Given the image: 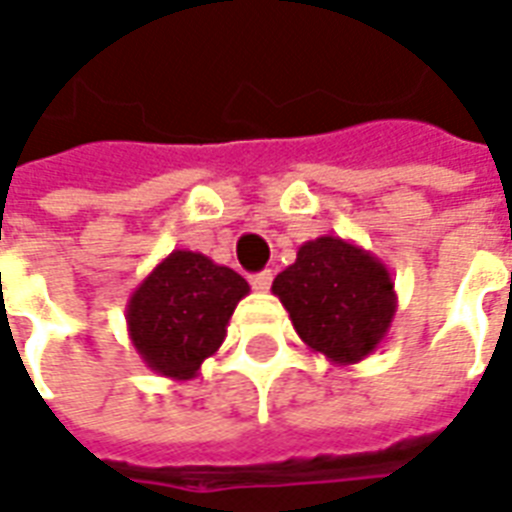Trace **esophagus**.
Listing matches in <instances>:
<instances>
[{"instance_id":"esophagus-1","label":"esophagus","mask_w":512,"mask_h":512,"mask_svg":"<svg viewBox=\"0 0 512 512\" xmlns=\"http://www.w3.org/2000/svg\"><path fill=\"white\" fill-rule=\"evenodd\" d=\"M271 271H260V274H252V277H249V282H252V288L255 290H260V293H266L268 288H271Z\"/></svg>"}]
</instances>
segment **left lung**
<instances>
[{
  "instance_id": "1",
  "label": "left lung",
  "mask_w": 512,
  "mask_h": 512,
  "mask_svg": "<svg viewBox=\"0 0 512 512\" xmlns=\"http://www.w3.org/2000/svg\"><path fill=\"white\" fill-rule=\"evenodd\" d=\"M293 329L334 365H356L386 340L397 310L389 268L340 235L299 246L296 263L274 279Z\"/></svg>"
}]
</instances>
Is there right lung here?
I'll return each instance as SVG.
<instances>
[{
    "label": "right lung",
    "mask_w": 512,
    "mask_h": 512,
    "mask_svg": "<svg viewBox=\"0 0 512 512\" xmlns=\"http://www.w3.org/2000/svg\"><path fill=\"white\" fill-rule=\"evenodd\" d=\"M246 293L249 282L233 268L200 252L175 249L131 293L128 337L153 373L189 381L219 351Z\"/></svg>",
    "instance_id": "obj_1"
}]
</instances>
